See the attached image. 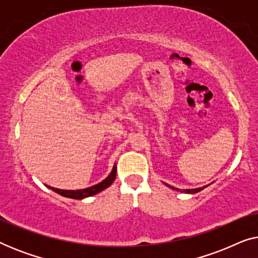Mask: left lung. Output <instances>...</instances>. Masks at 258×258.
Masks as SVG:
<instances>
[{
    "label": "left lung",
    "instance_id": "left-lung-1",
    "mask_svg": "<svg viewBox=\"0 0 258 258\" xmlns=\"http://www.w3.org/2000/svg\"><path fill=\"white\" fill-rule=\"evenodd\" d=\"M165 185H168L169 188H171V189H174V190H177V191H182V192H186V194H196V192H199V191H201V190H203L204 188H206V186H202V188H196V189H186V190H179V189H177V188H174V186H171V185H169V184H167V183H165Z\"/></svg>",
    "mask_w": 258,
    "mask_h": 258
}]
</instances>
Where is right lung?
<instances>
[{"instance_id": "obj_1", "label": "right lung", "mask_w": 258, "mask_h": 258, "mask_svg": "<svg viewBox=\"0 0 258 258\" xmlns=\"http://www.w3.org/2000/svg\"><path fill=\"white\" fill-rule=\"evenodd\" d=\"M116 164L112 167V170L109 176L105 179H103L101 183H97L93 186H89V188L86 189H80V190H62V189H56L54 186H49V189H51L52 191L59 194V195L64 196V197H69V199H74V200H83L86 197L96 195V194L101 192L102 190L107 189L108 186H110L112 184V182L115 181L116 178Z\"/></svg>"}]
</instances>
